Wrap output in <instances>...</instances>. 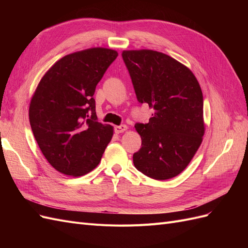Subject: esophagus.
<instances>
[{"instance_id": "34e87169", "label": "esophagus", "mask_w": 248, "mask_h": 248, "mask_svg": "<svg viewBox=\"0 0 248 248\" xmlns=\"http://www.w3.org/2000/svg\"><path fill=\"white\" fill-rule=\"evenodd\" d=\"M127 130V126L125 124H122V125H119V126H116L115 127V132L116 133H122L124 131Z\"/></svg>"}]
</instances>
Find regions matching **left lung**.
<instances>
[{"instance_id":"obj_1","label":"left lung","mask_w":248,"mask_h":248,"mask_svg":"<svg viewBox=\"0 0 248 248\" xmlns=\"http://www.w3.org/2000/svg\"><path fill=\"white\" fill-rule=\"evenodd\" d=\"M137 98L155 112L149 123H137L141 148L133 164L155 180L178 176L188 166L205 133L202 93L189 68L151 49L124 50Z\"/></svg>"}]
</instances>
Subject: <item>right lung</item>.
<instances>
[{
	"mask_svg": "<svg viewBox=\"0 0 248 248\" xmlns=\"http://www.w3.org/2000/svg\"><path fill=\"white\" fill-rule=\"evenodd\" d=\"M118 52L93 47L60 59L31 99L30 124L42 154L64 175L84 176L98 166L114 129L97 121L95 89Z\"/></svg>",
	"mask_w": 248,
	"mask_h": 248,
	"instance_id": "right-lung-1",
	"label": "right lung"
}]
</instances>
